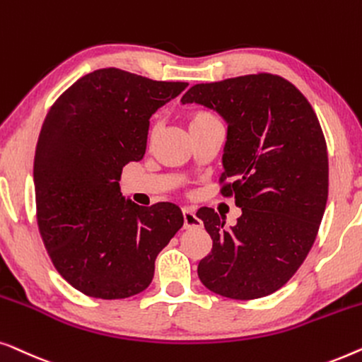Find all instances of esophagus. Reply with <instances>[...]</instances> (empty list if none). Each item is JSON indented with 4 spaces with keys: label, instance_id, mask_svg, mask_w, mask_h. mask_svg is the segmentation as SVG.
<instances>
[{
    "label": "esophagus",
    "instance_id": "esophagus-1",
    "mask_svg": "<svg viewBox=\"0 0 362 362\" xmlns=\"http://www.w3.org/2000/svg\"><path fill=\"white\" fill-rule=\"evenodd\" d=\"M183 215V228L185 230H192V228H202V220L195 215V211L192 208H183L182 210Z\"/></svg>",
    "mask_w": 362,
    "mask_h": 362
}]
</instances>
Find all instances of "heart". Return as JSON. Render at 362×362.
Returning a JSON list of instances; mask_svg holds the SVG:
<instances>
[{
	"label": "heart",
	"mask_w": 362,
	"mask_h": 362,
	"mask_svg": "<svg viewBox=\"0 0 362 362\" xmlns=\"http://www.w3.org/2000/svg\"><path fill=\"white\" fill-rule=\"evenodd\" d=\"M187 123H188V128H190V131H192V129H195V128H202V126L216 124V123H220V121H218L216 116L213 115V113H210V111L195 110V111H192V113L187 116ZM156 132H157V126H154V128L151 129V134H149L151 139L156 136Z\"/></svg>",
	"instance_id": "obj_1"
}]
</instances>
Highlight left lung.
Instances as JSON below:
<instances>
[{"label": "left lung", "mask_w": 362, "mask_h": 362, "mask_svg": "<svg viewBox=\"0 0 362 362\" xmlns=\"http://www.w3.org/2000/svg\"><path fill=\"white\" fill-rule=\"evenodd\" d=\"M182 105L197 103L226 121L221 193L234 195L241 216L200 208L213 239L198 262L208 290L252 300L284 287L317 238L328 200V152L308 100L279 75L257 74L193 85Z\"/></svg>", "instance_id": "left-lung-1"}]
</instances>
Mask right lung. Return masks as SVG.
<instances>
[{
    "mask_svg": "<svg viewBox=\"0 0 362 362\" xmlns=\"http://www.w3.org/2000/svg\"><path fill=\"white\" fill-rule=\"evenodd\" d=\"M187 86L100 69L65 90L45 116L34 157L39 231L57 272L88 297L146 290L157 254L183 225L174 203L126 200L119 177L144 157L151 116Z\"/></svg>",
    "mask_w": 362,
    "mask_h": 362,
    "instance_id": "obj_1",
    "label": "right lung"
}]
</instances>
